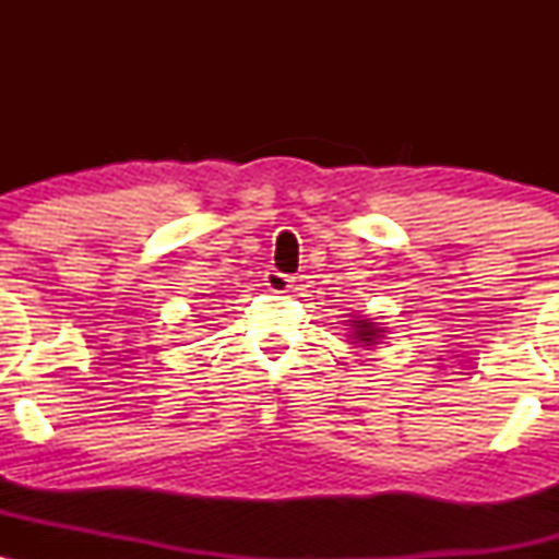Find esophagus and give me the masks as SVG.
<instances>
[{
	"mask_svg": "<svg viewBox=\"0 0 559 559\" xmlns=\"http://www.w3.org/2000/svg\"><path fill=\"white\" fill-rule=\"evenodd\" d=\"M265 286L271 288V292H288V288L294 286V278L286 273H278V271H267L265 273Z\"/></svg>",
	"mask_w": 559,
	"mask_h": 559,
	"instance_id": "obj_1",
	"label": "esophagus"
}]
</instances>
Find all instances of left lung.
Segmentation results:
<instances>
[{
	"instance_id": "left-lung-1",
	"label": "left lung",
	"mask_w": 559,
	"mask_h": 559,
	"mask_svg": "<svg viewBox=\"0 0 559 559\" xmlns=\"http://www.w3.org/2000/svg\"><path fill=\"white\" fill-rule=\"evenodd\" d=\"M346 325H349V336H352V344H360L368 349V346H373L378 342H383V336H386V329H383V323H376L373 318H362V316H349V320H344Z\"/></svg>"
}]
</instances>
